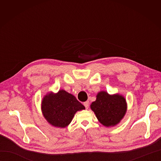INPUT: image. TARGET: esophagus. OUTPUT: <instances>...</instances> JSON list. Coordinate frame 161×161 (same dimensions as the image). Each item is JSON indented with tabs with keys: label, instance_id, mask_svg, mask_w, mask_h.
<instances>
[{
	"label": "esophagus",
	"instance_id": "obj_1",
	"mask_svg": "<svg viewBox=\"0 0 161 161\" xmlns=\"http://www.w3.org/2000/svg\"><path fill=\"white\" fill-rule=\"evenodd\" d=\"M84 105L85 108L88 109V107H89V103H88V102H84Z\"/></svg>",
	"mask_w": 161,
	"mask_h": 161
}]
</instances>
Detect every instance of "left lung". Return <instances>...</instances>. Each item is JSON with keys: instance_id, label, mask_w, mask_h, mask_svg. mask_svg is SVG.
Returning a JSON list of instances; mask_svg holds the SVG:
<instances>
[{"instance_id": "1", "label": "left lung", "mask_w": 161, "mask_h": 161, "mask_svg": "<svg viewBox=\"0 0 161 161\" xmlns=\"http://www.w3.org/2000/svg\"><path fill=\"white\" fill-rule=\"evenodd\" d=\"M126 102L121 95H109L106 91L97 93L96 100L92 102L91 108L101 124L114 126L120 122L126 111Z\"/></svg>"}]
</instances>
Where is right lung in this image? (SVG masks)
<instances>
[{"label":"right lung","mask_w":161,"mask_h":161,"mask_svg":"<svg viewBox=\"0 0 161 161\" xmlns=\"http://www.w3.org/2000/svg\"><path fill=\"white\" fill-rule=\"evenodd\" d=\"M85 109L76 97L64 90L46 94L42 102V114L51 125L64 128L71 122L75 113Z\"/></svg>","instance_id":"add662e5"}]
</instances>
